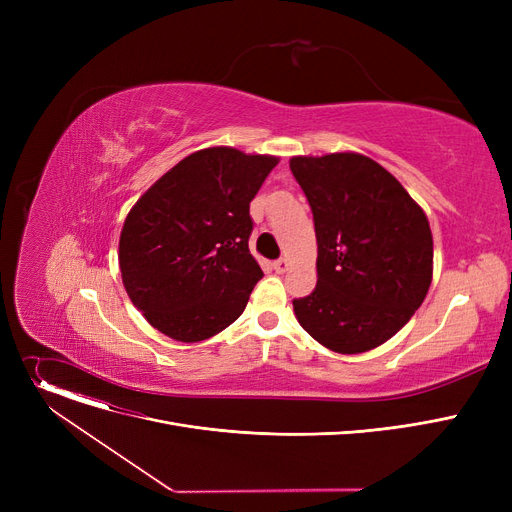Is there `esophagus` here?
I'll return each mask as SVG.
<instances>
[{"mask_svg":"<svg viewBox=\"0 0 512 512\" xmlns=\"http://www.w3.org/2000/svg\"><path fill=\"white\" fill-rule=\"evenodd\" d=\"M274 270H276L278 274L288 272V270H290V261H288V259H278V261H274Z\"/></svg>","mask_w":512,"mask_h":512,"instance_id":"obj_1","label":"esophagus"}]
</instances>
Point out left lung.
<instances>
[{"instance_id": "8db88e82", "label": "left lung", "mask_w": 512, "mask_h": 512, "mask_svg": "<svg viewBox=\"0 0 512 512\" xmlns=\"http://www.w3.org/2000/svg\"><path fill=\"white\" fill-rule=\"evenodd\" d=\"M311 205L317 286L294 315L319 344L359 355L390 340L421 307L434 274L425 211L386 168L344 151L290 157Z\"/></svg>"}]
</instances>
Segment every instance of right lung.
<instances>
[{
	"label": "right lung",
	"instance_id": "add662e5",
	"mask_svg": "<svg viewBox=\"0 0 512 512\" xmlns=\"http://www.w3.org/2000/svg\"><path fill=\"white\" fill-rule=\"evenodd\" d=\"M274 155L195 151L128 211L118 261L132 305L161 334L201 342L245 311L263 272L249 251V205Z\"/></svg>",
	"mask_w": 512,
	"mask_h": 512
}]
</instances>
